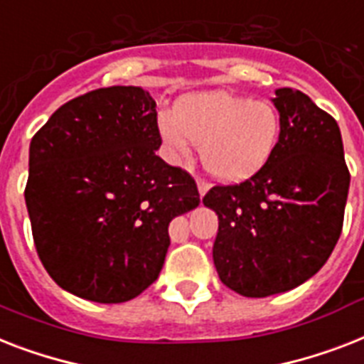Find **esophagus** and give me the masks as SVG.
Returning a JSON list of instances; mask_svg holds the SVG:
<instances>
[{
    "label": "esophagus",
    "mask_w": 364,
    "mask_h": 364,
    "mask_svg": "<svg viewBox=\"0 0 364 364\" xmlns=\"http://www.w3.org/2000/svg\"><path fill=\"white\" fill-rule=\"evenodd\" d=\"M209 191V185L205 181H198V192H200V198H203L208 194Z\"/></svg>",
    "instance_id": "1"
}]
</instances>
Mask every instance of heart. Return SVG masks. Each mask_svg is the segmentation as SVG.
Returning <instances> with one entry per match:
<instances>
[{"instance_id":"obj_1","label":"heart","mask_w":364,"mask_h":364,"mask_svg":"<svg viewBox=\"0 0 364 364\" xmlns=\"http://www.w3.org/2000/svg\"><path fill=\"white\" fill-rule=\"evenodd\" d=\"M161 136L173 159L200 146L203 170L223 183H239L264 168L280 134L279 112L265 100L228 91L185 97L176 114L161 115Z\"/></svg>"}]
</instances>
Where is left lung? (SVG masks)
Listing matches in <instances>:
<instances>
[{
  "instance_id": "obj_1",
  "label": "left lung",
  "mask_w": 364,
  "mask_h": 364,
  "mask_svg": "<svg viewBox=\"0 0 364 364\" xmlns=\"http://www.w3.org/2000/svg\"><path fill=\"white\" fill-rule=\"evenodd\" d=\"M280 134L264 168L239 185L213 187V262L245 297L284 294L312 279L341 237L350 172L341 129L299 90L274 91Z\"/></svg>"
}]
</instances>
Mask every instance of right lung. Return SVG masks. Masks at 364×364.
Wrapping results in <instances>:
<instances>
[{"label":"right lung","instance_id":"right-lung-1","mask_svg":"<svg viewBox=\"0 0 364 364\" xmlns=\"http://www.w3.org/2000/svg\"><path fill=\"white\" fill-rule=\"evenodd\" d=\"M161 144L156 102L134 85L76 97L33 136L23 196L38 258L65 291L110 305L156 280L168 226L200 203Z\"/></svg>","mask_w":364,"mask_h":364}]
</instances>
